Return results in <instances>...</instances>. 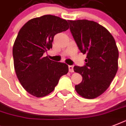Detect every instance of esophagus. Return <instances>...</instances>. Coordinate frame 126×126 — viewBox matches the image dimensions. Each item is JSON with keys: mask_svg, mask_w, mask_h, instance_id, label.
I'll use <instances>...</instances> for the list:
<instances>
[{"mask_svg": "<svg viewBox=\"0 0 126 126\" xmlns=\"http://www.w3.org/2000/svg\"><path fill=\"white\" fill-rule=\"evenodd\" d=\"M69 71L71 73L74 72V69H73V65H69Z\"/></svg>", "mask_w": 126, "mask_h": 126, "instance_id": "obj_1", "label": "esophagus"}]
</instances>
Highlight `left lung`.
Instances as JSON below:
<instances>
[{
    "mask_svg": "<svg viewBox=\"0 0 126 126\" xmlns=\"http://www.w3.org/2000/svg\"><path fill=\"white\" fill-rule=\"evenodd\" d=\"M69 23L79 49L87 55L83 67H74L82 77L75 90L83 97L94 99L107 90L117 73L119 54L115 40L107 29L93 21L69 20Z\"/></svg>",
    "mask_w": 126,
    "mask_h": 126,
    "instance_id": "8db88e82",
    "label": "left lung"
}]
</instances>
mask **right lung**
<instances>
[{"label":"right lung","mask_w":126,"mask_h":126,"mask_svg":"<svg viewBox=\"0 0 126 126\" xmlns=\"http://www.w3.org/2000/svg\"><path fill=\"white\" fill-rule=\"evenodd\" d=\"M68 29L67 20L45 15L27 21L19 31L13 46L15 71L23 88L36 97L53 92L69 71L67 64L43 57L55 34Z\"/></svg>","instance_id":"add662e5"}]
</instances>
